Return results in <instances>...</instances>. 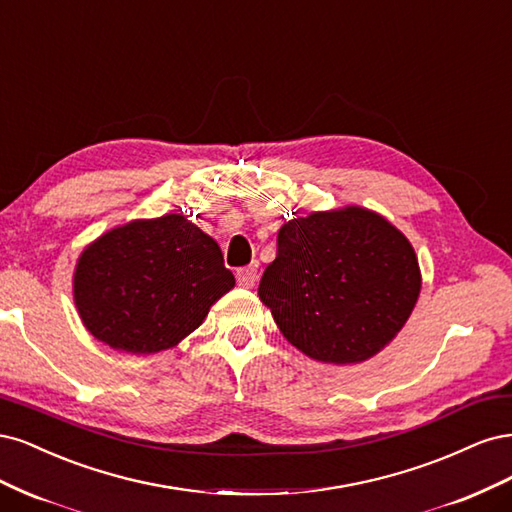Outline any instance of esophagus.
<instances>
[{
    "instance_id": "esophagus-1",
    "label": "esophagus",
    "mask_w": 512,
    "mask_h": 512,
    "mask_svg": "<svg viewBox=\"0 0 512 512\" xmlns=\"http://www.w3.org/2000/svg\"><path fill=\"white\" fill-rule=\"evenodd\" d=\"M236 280L242 289H251L257 280V270L255 268H240L236 272Z\"/></svg>"
}]
</instances>
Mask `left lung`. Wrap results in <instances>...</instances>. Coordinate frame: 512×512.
I'll return each instance as SVG.
<instances>
[{"instance_id": "obj_1", "label": "left lung", "mask_w": 512, "mask_h": 512, "mask_svg": "<svg viewBox=\"0 0 512 512\" xmlns=\"http://www.w3.org/2000/svg\"><path fill=\"white\" fill-rule=\"evenodd\" d=\"M259 300L283 336L325 364H359L398 336L421 270L398 227L359 206L310 212L278 229Z\"/></svg>"}]
</instances>
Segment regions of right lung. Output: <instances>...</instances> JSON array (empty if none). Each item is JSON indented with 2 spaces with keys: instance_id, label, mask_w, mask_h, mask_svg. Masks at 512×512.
Listing matches in <instances>:
<instances>
[{
  "instance_id": "1",
  "label": "right lung",
  "mask_w": 512,
  "mask_h": 512,
  "mask_svg": "<svg viewBox=\"0 0 512 512\" xmlns=\"http://www.w3.org/2000/svg\"><path fill=\"white\" fill-rule=\"evenodd\" d=\"M234 285L219 244L183 214H163L114 227L80 253L74 304L97 340L151 355L187 338Z\"/></svg>"
}]
</instances>
